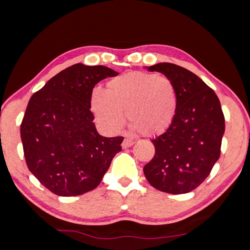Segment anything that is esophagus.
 <instances>
[{
	"label": "esophagus",
	"instance_id": "esophagus-1",
	"mask_svg": "<svg viewBox=\"0 0 250 250\" xmlns=\"http://www.w3.org/2000/svg\"><path fill=\"white\" fill-rule=\"evenodd\" d=\"M134 144V142L132 141V140H130V139H125L124 140V142H122V148H129V147H131L132 145Z\"/></svg>",
	"mask_w": 250,
	"mask_h": 250
}]
</instances>
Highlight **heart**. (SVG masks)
I'll use <instances>...</instances> for the list:
<instances>
[{"mask_svg":"<svg viewBox=\"0 0 250 250\" xmlns=\"http://www.w3.org/2000/svg\"><path fill=\"white\" fill-rule=\"evenodd\" d=\"M177 106L172 79L147 72H130L111 78L106 90L95 87L90 95L95 119L110 133L122 129L125 110L132 130L146 136L160 135L171 128Z\"/></svg>","mask_w":250,"mask_h":250,"instance_id":"heart-1","label":"heart"}]
</instances>
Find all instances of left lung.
I'll use <instances>...</instances> for the list:
<instances>
[{
    "label": "left lung",
    "mask_w": 250,
    "mask_h": 250,
    "mask_svg": "<svg viewBox=\"0 0 250 250\" xmlns=\"http://www.w3.org/2000/svg\"><path fill=\"white\" fill-rule=\"evenodd\" d=\"M148 70L172 79L178 106L171 128L151 140L156 153L144 167V174L153 188L187 193L204 182L220 157L225 116L219 99L187 68L163 62Z\"/></svg>",
    "instance_id": "8db88e82"
}]
</instances>
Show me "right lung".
Masks as SVG:
<instances>
[{
	"mask_svg": "<svg viewBox=\"0 0 250 250\" xmlns=\"http://www.w3.org/2000/svg\"><path fill=\"white\" fill-rule=\"evenodd\" d=\"M117 75L109 67L77 63L31 97L20 125L24 158L52 193L75 196L97 188L121 150L124 137L101 136L90 110L95 84Z\"/></svg>",
	"mask_w": 250,
	"mask_h": 250,
	"instance_id": "right-lung-1",
	"label": "right lung"
}]
</instances>
